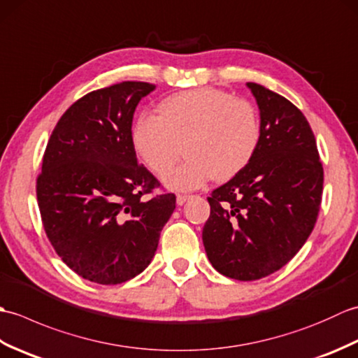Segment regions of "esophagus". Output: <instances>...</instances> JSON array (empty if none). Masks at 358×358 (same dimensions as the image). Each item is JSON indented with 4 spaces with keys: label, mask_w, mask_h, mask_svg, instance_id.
I'll list each match as a JSON object with an SVG mask.
<instances>
[{
    "label": "esophagus",
    "mask_w": 358,
    "mask_h": 358,
    "mask_svg": "<svg viewBox=\"0 0 358 358\" xmlns=\"http://www.w3.org/2000/svg\"><path fill=\"white\" fill-rule=\"evenodd\" d=\"M186 200H189V195H186V194H178L177 195V204H185L186 203Z\"/></svg>",
    "instance_id": "1"
}]
</instances>
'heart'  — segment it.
<instances>
[{"label":"heart","mask_w":358,"mask_h":358,"mask_svg":"<svg viewBox=\"0 0 358 358\" xmlns=\"http://www.w3.org/2000/svg\"><path fill=\"white\" fill-rule=\"evenodd\" d=\"M262 140L255 106L220 89L178 92L158 106V115H143L132 129L135 152L148 169L164 177L183 154L187 159L164 178L175 191L226 181L254 158Z\"/></svg>","instance_id":"obj_1"}]
</instances>
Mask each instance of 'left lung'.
<instances>
[{
  "mask_svg": "<svg viewBox=\"0 0 358 358\" xmlns=\"http://www.w3.org/2000/svg\"><path fill=\"white\" fill-rule=\"evenodd\" d=\"M262 120V140L238 175L212 191L204 249L223 275L252 281L292 260L313 232L323 194V166L301 110L248 83Z\"/></svg>",
  "mask_w": 358,
  "mask_h": 358,
  "instance_id": "left-lung-1",
  "label": "left lung"
}]
</instances>
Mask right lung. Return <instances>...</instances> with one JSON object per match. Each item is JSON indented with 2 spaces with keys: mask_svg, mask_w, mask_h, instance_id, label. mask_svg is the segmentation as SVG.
Listing matches in <instances>:
<instances>
[{
  "mask_svg": "<svg viewBox=\"0 0 358 358\" xmlns=\"http://www.w3.org/2000/svg\"><path fill=\"white\" fill-rule=\"evenodd\" d=\"M155 89L123 81L81 96L58 120L36 178V200L55 252L80 277L118 285L155 255L175 209L173 194L148 195L159 181L138 164L136 104Z\"/></svg>",
  "mask_w": 358,
  "mask_h": 358,
  "instance_id": "obj_1",
  "label": "right lung"
}]
</instances>
